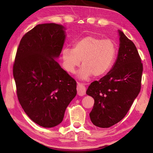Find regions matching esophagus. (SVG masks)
<instances>
[{
  "label": "esophagus",
  "mask_w": 153,
  "mask_h": 153,
  "mask_svg": "<svg viewBox=\"0 0 153 153\" xmlns=\"http://www.w3.org/2000/svg\"><path fill=\"white\" fill-rule=\"evenodd\" d=\"M77 94L79 96H84L86 94V87L82 83H77Z\"/></svg>",
  "instance_id": "obj_1"
}]
</instances>
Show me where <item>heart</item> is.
<instances>
[{
	"label": "heart",
	"instance_id": "b5f03b06",
	"mask_svg": "<svg viewBox=\"0 0 153 153\" xmlns=\"http://www.w3.org/2000/svg\"><path fill=\"white\" fill-rule=\"evenodd\" d=\"M117 45L110 39H102L89 35L75 42L74 48L65 47L62 51L63 64L66 70L74 74L82 60L78 77L88 80L93 75L101 77L110 70L117 55Z\"/></svg>",
	"mask_w": 153,
	"mask_h": 153
}]
</instances>
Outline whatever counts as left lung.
I'll list each match as a JSON object with an SVG mask.
<instances>
[{
    "instance_id": "left-lung-1",
    "label": "left lung",
    "mask_w": 153,
    "mask_h": 153,
    "mask_svg": "<svg viewBox=\"0 0 153 153\" xmlns=\"http://www.w3.org/2000/svg\"><path fill=\"white\" fill-rule=\"evenodd\" d=\"M120 48L116 61L107 74L90 85L88 95L94 99L90 113L94 126L107 128L125 117L141 88L143 66L133 42L118 30Z\"/></svg>"
}]
</instances>
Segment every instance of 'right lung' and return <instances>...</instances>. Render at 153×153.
Here are the masks:
<instances>
[{"label":"right lung","mask_w":153,"mask_h":153,"mask_svg":"<svg viewBox=\"0 0 153 153\" xmlns=\"http://www.w3.org/2000/svg\"><path fill=\"white\" fill-rule=\"evenodd\" d=\"M63 25L38 24L23 36L13 65L19 102L27 115L43 128H53L63 120L77 94L76 82L55 59L66 38Z\"/></svg>","instance_id":"add662e5"}]
</instances>
